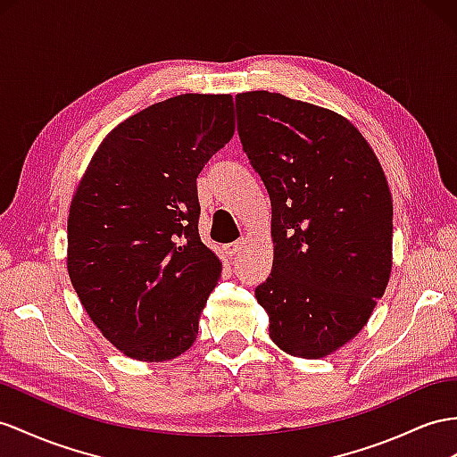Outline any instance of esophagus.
<instances>
[{"instance_id":"obj_1","label":"esophagus","mask_w":457,"mask_h":457,"mask_svg":"<svg viewBox=\"0 0 457 457\" xmlns=\"http://www.w3.org/2000/svg\"><path fill=\"white\" fill-rule=\"evenodd\" d=\"M241 249H243V239L233 241V243H229V245H226V247H224V251H226L228 256H236Z\"/></svg>"}]
</instances>
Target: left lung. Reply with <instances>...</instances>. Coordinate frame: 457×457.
<instances>
[{"mask_svg": "<svg viewBox=\"0 0 457 457\" xmlns=\"http://www.w3.org/2000/svg\"><path fill=\"white\" fill-rule=\"evenodd\" d=\"M237 131L272 203V272L254 289L286 353L320 359L362 330L392 272V195L344 115L278 92L236 96Z\"/></svg>", "mask_w": 457, "mask_h": 457, "instance_id": "8db88e82", "label": "left lung"}]
</instances>
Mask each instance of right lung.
I'll return each instance as SVG.
<instances>
[{"label":"right lung","instance_id":"right-lung-1","mask_svg":"<svg viewBox=\"0 0 457 457\" xmlns=\"http://www.w3.org/2000/svg\"><path fill=\"white\" fill-rule=\"evenodd\" d=\"M231 95H181L102 140L73 195L67 272L90 320L137 361L189 349L221 262L198 237L196 178L236 131Z\"/></svg>","mask_w":457,"mask_h":457}]
</instances>
